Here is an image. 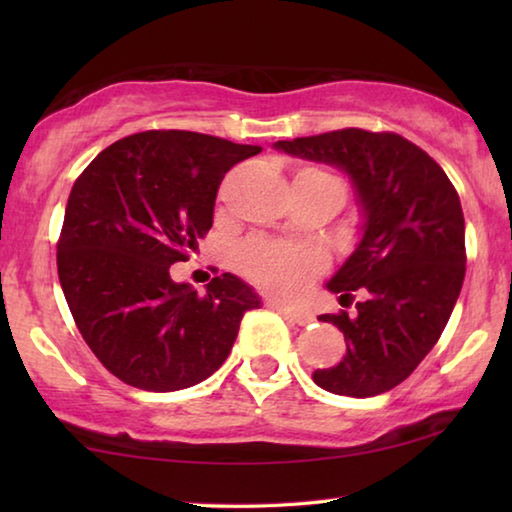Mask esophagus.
<instances>
[{
	"instance_id": "1",
	"label": "esophagus",
	"mask_w": 512,
	"mask_h": 512,
	"mask_svg": "<svg viewBox=\"0 0 512 512\" xmlns=\"http://www.w3.org/2000/svg\"><path fill=\"white\" fill-rule=\"evenodd\" d=\"M268 307H273L275 311H280L284 318H289V320H293V323H298V325H309V323H314V320H316L311 311L302 309V307L282 305V302H268Z\"/></svg>"
}]
</instances>
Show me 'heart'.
Wrapping results in <instances>:
<instances>
[{"mask_svg":"<svg viewBox=\"0 0 512 512\" xmlns=\"http://www.w3.org/2000/svg\"><path fill=\"white\" fill-rule=\"evenodd\" d=\"M296 178L343 187L334 176L320 169H305ZM239 266L264 291L275 293V296H291L318 271L320 255L307 248L273 244V241H253L241 253Z\"/></svg>","mask_w":512,"mask_h":512,"instance_id":"heart-1","label":"heart"}]
</instances>
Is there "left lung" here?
Instances as JSON below:
<instances>
[{"label": "left lung", "mask_w": 512, "mask_h": 512, "mask_svg": "<svg viewBox=\"0 0 512 512\" xmlns=\"http://www.w3.org/2000/svg\"><path fill=\"white\" fill-rule=\"evenodd\" d=\"M350 178L361 235L325 289L357 311L323 314L348 341L343 359L311 379L334 395L372 397L411 375L443 334L465 277V219L454 185L420 146L361 128L273 144Z\"/></svg>", "instance_id": "1"}]
</instances>
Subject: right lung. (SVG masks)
I'll use <instances>...</instances> for the list:
<instances>
[{
    "label": "right lung",
    "instance_id": "obj_1",
    "mask_svg": "<svg viewBox=\"0 0 512 512\" xmlns=\"http://www.w3.org/2000/svg\"><path fill=\"white\" fill-rule=\"evenodd\" d=\"M262 146L189 131L110 144L67 198L58 277L85 343L112 375L153 393L183 391L223 366L262 298L223 273L205 296L169 275L212 228L219 185Z\"/></svg>",
    "mask_w": 512,
    "mask_h": 512
}]
</instances>
